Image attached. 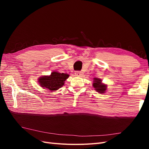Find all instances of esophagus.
<instances>
[{
  "instance_id": "34e87169",
  "label": "esophagus",
  "mask_w": 149,
  "mask_h": 149,
  "mask_svg": "<svg viewBox=\"0 0 149 149\" xmlns=\"http://www.w3.org/2000/svg\"><path fill=\"white\" fill-rule=\"evenodd\" d=\"M81 72L77 71H75V75L77 76H81Z\"/></svg>"
}]
</instances>
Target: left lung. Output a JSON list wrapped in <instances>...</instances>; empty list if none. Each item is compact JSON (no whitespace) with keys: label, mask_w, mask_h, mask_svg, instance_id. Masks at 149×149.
I'll list each match as a JSON object with an SVG mask.
<instances>
[{"label":"left lung","mask_w":149,"mask_h":149,"mask_svg":"<svg viewBox=\"0 0 149 149\" xmlns=\"http://www.w3.org/2000/svg\"><path fill=\"white\" fill-rule=\"evenodd\" d=\"M101 81H102L100 79H99L97 78H94L93 86L96 91H97V92L100 93H104L106 90V86L101 83Z\"/></svg>","instance_id":"1"}]
</instances>
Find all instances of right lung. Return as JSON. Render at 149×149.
Here are the masks:
<instances>
[{
    "instance_id": "right-lung-1",
    "label": "right lung",
    "mask_w": 149,
    "mask_h": 149,
    "mask_svg": "<svg viewBox=\"0 0 149 149\" xmlns=\"http://www.w3.org/2000/svg\"><path fill=\"white\" fill-rule=\"evenodd\" d=\"M69 77V74L63 73L53 72L49 76H44L38 79L39 83L43 88H47L51 91H55L61 88L65 81Z\"/></svg>"
}]
</instances>
